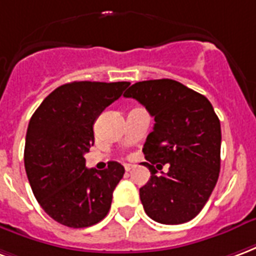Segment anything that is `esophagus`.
Here are the masks:
<instances>
[{
  "mask_svg": "<svg viewBox=\"0 0 256 256\" xmlns=\"http://www.w3.org/2000/svg\"><path fill=\"white\" fill-rule=\"evenodd\" d=\"M134 168V164H128V162H126V164H124V170H126V171H130V170H133Z\"/></svg>",
  "mask_w": 256,
  "mask_h": 256,
  "instance_id": "1",
  "label": "esophagus"
}]
</instances>
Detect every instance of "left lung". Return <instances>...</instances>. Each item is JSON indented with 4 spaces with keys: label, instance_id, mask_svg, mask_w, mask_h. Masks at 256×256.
Listing matches in <instances>:
<instances>
[{
    "label": "left lung",
    "instance_id": "8db88e82",
    "mask_svg": "<svg viewBox=\"0 0 256 256\" xmlns=\"http://www.w3.org/2000/svg\"><path fill=\"white\" fill-rule=\"evenodd\" d=\"M124 98H133L154 118L144 144L150 179L140 188L149 217L160 224L187 222L212 196L220 175L221 126L204 94L175 80L136 82ZM168 164V171L158 174Z\"/></svg>",
    "mask_w": 256,
    "mask_h": 256
}]
</instances>
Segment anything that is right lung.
<instances>
[{"label": "right lung", "instance_id": "right-lung-1", "mask_svg": "<svg viewBox=\"0 0 256 256\" xmlns=\"http://www.w3.org/2000/svg\"><path fill=\"white\" fill-rule=\"evenodd\" d=\"M130 82L74 81L42 102L27 128L24 166L42 209L69 228H86L107 216L124 168L110 162L98 171L85 166L94 145V124Z\"/></svg>", "mask_w": 256, "mask_h": 256}]
</instances>
